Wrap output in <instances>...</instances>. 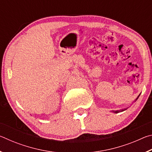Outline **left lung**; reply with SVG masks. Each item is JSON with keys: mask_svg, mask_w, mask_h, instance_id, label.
Segmentation results:
<instances>
[{"mask_svg": "<svg viewBox=\"0 0 152 152\" xmlns=\"http://www.w3.org/2000/svg\"><path fill=\"white\" fill-rule=\"evenodd\" d=\"M123 110H121V111H123ZM120 112V110H116V111H115V113H119Z\"/></svg>", "mask_w": 152, "mask_h": 152, "instance_id": "1", "label": "left lung"}]
</instances>
